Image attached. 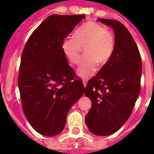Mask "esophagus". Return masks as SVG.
I'll list each match as a JSON object with an SVG mask.
<instances>
[{"label":"esophagus","mask_w":154,"mask_h":154,"mask_svg":"<svg viewBox=\"0 0 154 154\" xmlns=\"http://www.w3.org/2000/svg\"><path fill=\"white\" fill-rule=\"evenodd\" d=\"M83 86H84V87H86V85H87V80H83Z\"/></svg>","instance_id":"34e87169"}]
</instances>
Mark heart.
Segmentation results:
<instances>
[{
  "mask_svg": "<svg viewBox=\"0 0 154 154\" xmlns=\"http://www.w3.org/2000/svg\"><path fill=\"white\" fill-rule=\"evenodd\" d=\"M74 35L63 41V52L71 64L77 65L80 63L82 47L84 48L85 56L77 74L88 78L96 71L97 63L104 64L110 59L114 49V36L103 25L93 21L79 27Z\"/></svg>",
  "mask_w": 154,
  "mask_h": 154,
  "instance_id": "heart-1",
  "label": "heart"
}]
</instances>
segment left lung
<instances>
[{
    "label": "left lung",
    "instance_id": "1",
    "mask_svg": "<svg viewBox=\"0 0 154 154\" xmlns=\"http://www.w3.org/2000/svg\"><path fill=\"white\" fill-rule=\"evenodd\" d=\"M97 20L113 29L115 45L109 60L85 88V95L91 100L85 121L93 134L109 136L125 125L133 112L140 93L142 59L133 36L122 23Z\"/></svg>",
    "mask_w": 154,
    "mask_h": 154
}]
</instances>
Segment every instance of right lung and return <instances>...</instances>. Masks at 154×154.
<instances>
[{
  "label": "right lung",
  "instance_id": "add662e5",
  "mask_svg": "<svg viewBox=\"0 0 154 154\" xmlns=\"http://www.w3.org/2000/svg\"><path fill=\"white\" fill-rule=\"evenodd\" d=\"M84 15H51L29 36L21 54L18 85L29 125L44 136L64 129L71 106L83 96L84 86L74 80L62 44Z\"/></svg>",
  "mask_w": 154,
  "mask_h": 154
}]
</instances>
